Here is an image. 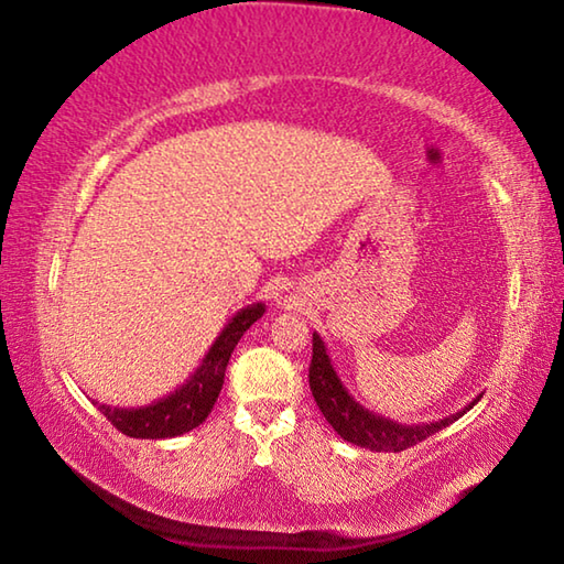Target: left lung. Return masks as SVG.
<instances>
[{
    "mask_svg": "<svg viewBox=\"0 0 564 564\" xmlns=\"http://www.w3.org/2000/svg\"><path fill=\"white\" fill-rule=\"evenodd\" d=\"M308 383L313 398H316V405L321 408L323 417L333 425V431H336L343 441L368 447V451L376 453H400L410 445L425 441V437H431L437 431H443V427L455 423L457 417H463L467 410L482 398L480 393L463 410H457V413L443 420H433V423L405 425L386 415H378L373 410L362 408L358 400L348 393V388L343 386L336 368H333L326 343H323L318 333H313V360L308 368Z\"/></svg>",
    "mask_w": 564,
    "mask_h": 564,
    "instance_id": "left-lung-1",
    "label": "left lung"
}]
</instances>
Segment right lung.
Wrapping results in <instances>:
<instances>
[{
    "instance_id": "1",
    "label": "right lung",
    "mask_w": 564,
    "mask_h": 564,
    "mask_svg": "<svg viewBox=\"0 0 564 564\" xmlns=\"http://www.w3.org/2000/svg\"><path fill=\"white\" fill-rule=\"evenodd\" d=\"M265 313V303H251L236 313L226 323V328L218 333L212 348L194 373L188 376L184 386H178L174 393L154 400V403L141 408H113L107 403H94L109 423L129 437L141 441H161V437H176L194 431L212 413L218 393L224 388V376L228 358L238 346L243 333L253 326Z\"/></svg>"
}]
</instances>
